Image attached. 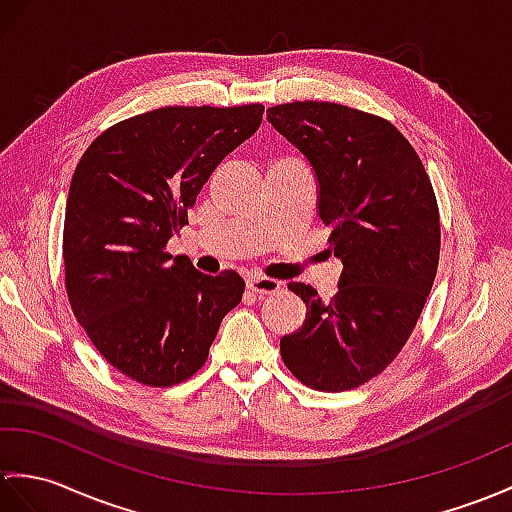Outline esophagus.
Returning a JSON list of instances; mask_svg holds the SVG:
<instances>
[{
    "instance_id": "34e87169",
    "label": "esophagus",
    "mask_w": 512,
    "mask_h": 512,
    "mask_svg": "<svg viewBox=\"0 0 512 512\" xmlns=\"http://www.w3.org/2000/svg\"><path fill=\"white\" fill-rule=\"evenodd\" d=\"M248 290L257 296H266V294H277L281 290V281L270 279V277H251L246 281Z\"/></svg>"
}]
</instances>
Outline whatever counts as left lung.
I'll list each match as a JSON object with an SVG mask.
<instances>
[{
    "instance_id": "1",
    "label": "left lung",
    "mask_w": 512,
    "mask_h": 512,
    "mask_svg": "<svg viewBox=\"0 0 512 512\" xmlns=\"http://www.w3.org/2000/svg\"><path fill=\"white\" fill-rule=\"evenodd\" d=\"M268 122L310 161L318 216L342 259L334 299L288 285L307 314L281 338V358L314 390L358 388L397 358L432 290L441 220L430 176L384 117L305 100L272 106Z\"/></svg>"
}]
</instances>
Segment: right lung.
<instances>
[{
	"mask_svg": "<svg viewBox=\"0 0 512 512\" xmlns=\"http://www.w3.org/2000/svg\"><path fill=\"white\" fill-rule=\"evenodd\" d=\"M264 104L163 106L91 141L71 176L63 261L71 310L102 358L139 384H181L207 362L222 318L242 301L233 270L202 275L165 251Z\"/></svg>",
	"mask_w": 512,
	"mask_h": 512,
	"instance_id": "1",
	"label": "right lung"
}]
</instances>
